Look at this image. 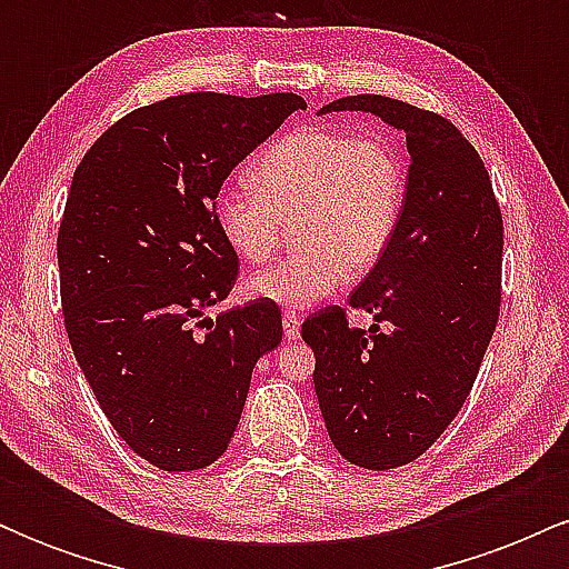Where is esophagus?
Listing matches in <instances>:
<instances>
[{"instance_id":"obj_1","label":"esophagus","mask_w":569,"mask_h":569,"mask_svg":"<svg viewBox=\"0 0 569 569\" xmlns=\"http://www.w3.org/2000/svg\"><path fill=\"white\" fill-rule=\"evenodd\" d=\"M299 331H302V321H299L297 312H283V335L286 339H297Z\"/></svg>"}]
</instances>
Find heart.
<instances>
[{"mask_svg":"<svg viewBox=\"0 0 569 569\" xmlns=\"http://www.w3.org/2000/svg\"><path fill=\"white\" fill-rule=\"evenodd\" d=\"M253 187L219 192L213 224L243 262L276 251L283 221L297 219L302 251L248 278V297L310 307L348 283L352 267L377 264L403 208V168L380 133L337 128L293 130L251 168Z\"/></svg>","mask_w":569,"mask_h":569,"instance_id":"b5f03b06","label":"heart"}]
</instances>
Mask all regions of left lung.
Listing matches in <instances>:
<instances>
[{
    "label": "left lung",
    "instance_id": "8db88e82",
    "mask_svg": "<svg viewBox=\"0 0 569 569\" xmlns=\"http://www.w3.org/2000/svg\"><path fill=\"white\" fill-rule=\"evenodd\" d=\"M369 112L407 133L409 179L388 251L339 307L302 323L318 407L345 460L369 471L417 460L471 393L498 326L502 217L471 141L441 114L388 96H348L318 114ZM380 322H388L382 332Z\"/></svg>",
    "mask_w": 569,
    "mask_h": 569
}]
</instances>
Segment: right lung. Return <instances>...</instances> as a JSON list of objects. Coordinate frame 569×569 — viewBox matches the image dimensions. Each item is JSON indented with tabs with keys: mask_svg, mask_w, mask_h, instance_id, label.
Instances as JSON below:
<instances>
[{
	"mask_svg": "<svg viewBox=\"0 0 569 569\" xmlns=\"http://www.w3.org/2000/svg\"><path fill=\"white\" fill-rule=\"evenodd\" d=\"M297 109V93L166 98L114 122L71 179L58 230L71 350L120 439L162 471L224 455L253 367L283 339L264 299L202 312L238 278L219 189Z\"/></svg>",
	"mask_w": 569,
	"mask_h": 569,
	"instance_id": "1",
	"label": "right lung"
}]
</instances>
